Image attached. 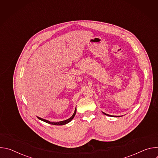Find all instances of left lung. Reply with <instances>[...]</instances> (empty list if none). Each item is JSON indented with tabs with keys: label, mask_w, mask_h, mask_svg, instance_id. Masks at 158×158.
Listing matches in <instances>:
<instances>
[{
	"label": "left lung",
	"mask_w": 158,
	"mask_h": 158,
	"mask_svg": "<svg viewBox=\"0 0 158 158\" xmlns=\"http://www.w3.org/2000/svg\"><path fill=\"white\" fill-rule=\"evenodd\" d=\"M102 113H103L104 114L106 115V116H112V117H118V116H111V115H109V114H106V113H105V112H102Z\"/></svg>",
	"instance_id": "1"
}]
</instances>
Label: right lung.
Instances as JSON below:
<instances>
[{
	"label": "right lung",
	"mask_w": 158,
	"mask_h": 158,
	"mask_svg": "<svg viewBox=\"0 0 158 158\" xmlns=\"http://www.w3.org/2000/svg\"><path fill=\"white\" fill-rule=\"evenodd\" d=\"M76 109H75V110H74V114H73V116H72L70 118L67 119H66V120H65V121H59V122H57V123L51 122V121H48V120L42 119V118H39V117H37V118H38V119H39L40 120H41V121H44V122H46V123H48V124H53V125H57V126H60V125H64V124H67V123H69V122H71V121L73 119V118H74V116H75V115H76Z\"/></svg>",
	"instance_id": "right-lung-1"
}]
</instances>
